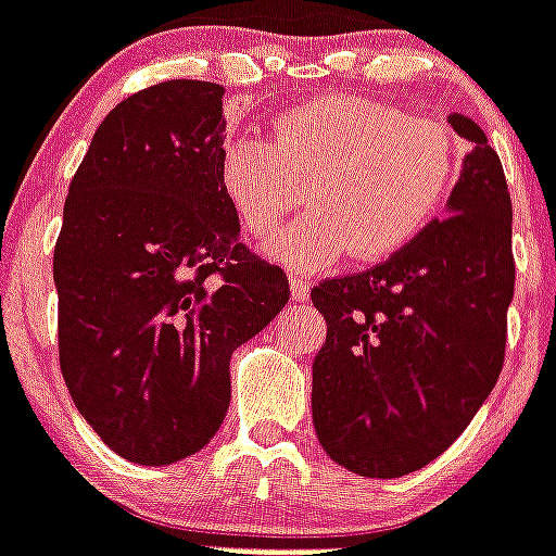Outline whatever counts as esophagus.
Here are the masks:
<instances>
[{"label": "esophagus", "instance_id": "esophagus-1", "mask_svg": "<svg viewBox=\"0 0 556 556\" xmlns=\"http://www.w3.org/2000/svg\"><path fill=\"white\" fill-rule=\"evenodd\" d=\"M288 286H291V300L293 302H308L311 286H308V282H305V279H302V277H291V282H288Z\"/></svg>", "mask_w": 556, "mask_h": 556}]
</instances>
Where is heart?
I'll list each match as a JSON object with an SVG mask.
<instances>
[{"instance_id": "obj_1", "label": "heart", "mask_w": 556, "mask_h": 556, "mask_svg": "<svg viewBox=\"0 0 556 556\" xmlns=\"http://www.w3.org/2000/svg\"><path fill=\"white\" fill-rule=\"evenodd\" d=\"M457 142L377 99H311L274 122L270 142L225 139L216 182L239 225L265 239L305 200L311 211L265 254L296 274L331 268L354 251L374 263L426 231L457 182Z\"/></svg>"}]
</instances>
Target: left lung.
I'll list each match as a JSON object with an SVG mask.
<instances>
[{"label":"left lung","instance_id":"8db88e82","mask_svg":"<svg viewBox=\"0 0 556 556\" xmlns=\"http://www.w3.org/2000/svg\"><path fill=\"white\" fill-rule=\"evenodd\" d=\"M445 216L377 268L325 279L328 323L311 410L337 466L371 480L419 471L457 440L497 382L514 296L511 197L497 151L466 114Z\"/></svg>","mask_w":556,"mask_h":556}]
</instances>
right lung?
Instances as JSON below:
<instances>
[{
    "instance_id": "1",
    "label": "right lung",
    "mask_w": 556,
    "mask_h": 556,
    "mask_svg": "<svg viewBox=\"0 0 556 556\" xmlns=\"http://www.w3.org/2000/svg\"><path fill=\"white\" fill-rule=\"evenodd\" d=\"M225 88L170 79L97 128L53 251L59 365L108 448L170 466L205 448L231 403V354L288 302L239 242L216 182Z\"/></svg>"
}]
</instances>
